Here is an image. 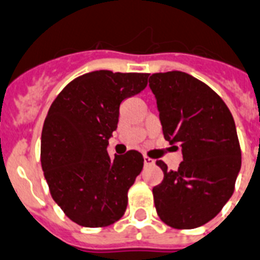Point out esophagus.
<instances>
[{"label":"esophagus","instance_id":"1","mask_svg":"<svg viewBox=\"0 0 260 260\" xmlns=\"http://www.w3.org/2000/svg\"><path fill=\"white\" fill-rule=\"evenodd\" d=\"M143 160H145V166H150V165H154V159H151L150 156L145 155L143 156Z\"/></svg>","mask_w":260,"mask_h":260}]
</instances>
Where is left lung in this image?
Wrapping results in <instances>:
<instances>
[{
    "mask_svg": "<svg viewBox=\"0 0 260 260\" xmlns=\"http://www.w3.org/2000/svg\"><path fill=\"white\" fill-rule=\"evenodd\" d=\"M149 85L156 98L165 139L181 143L183 160L153 188L158 215L167 226L190 230L216 216L231 198L242 151L233 114L218 94L187 73H155Z\"/></svg>",
    "mask_w": 260,
    "mask_h": 260,
    "instance_id": "left-lung-1",
    "label": "left lung"
}]
</instances>
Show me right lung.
<instances>
[{"mask_svg":"<svg viewBox=\"0 0 260 260\" xmlns=\"http://www.w3.org/2000/svg\"><path fill=\"white\" fill-rule=\"evenodd\" d=\"M147 78V73H86L69 82L49 109L41 165L55 203L79 226H110L125 214L143 156L130 150L110 158L107 145L121 104L141 93Z\"/></svg>","mask_w":260,"mask_h":260,"instance_id":"right-lung-1","label":"right lung"}]
</instances>
